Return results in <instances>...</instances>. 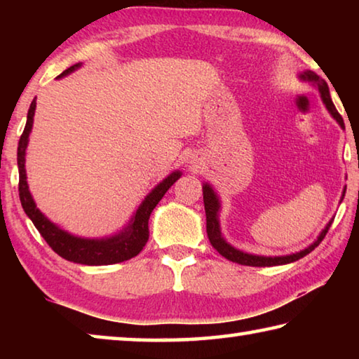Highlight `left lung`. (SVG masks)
I'll return each instance as SVG.
<instances>
[{"label":"left lung","mask_w":359,"mask_h":359,"mask_svg":"<svg viewBox=\"0 0 359 359\" xmlns=\"http://www.w3.org/2000/svg\"><path fill=\"white\" fill-rule=\"evenodd\" d=\"M301 77L309 79V81H312V82L318 85L321 98H323V102L326 104L327 111H330L332 117L339 121V125L342 126V128H345L342 115L337 112L336 106H334V102H332L331 96H330V88H327V83L323 81V79H320L317 74H313L312 71L304 72ZM344 194H345V191H344ZM203 198H204V209H205V222H208V223H205V228H208V236H209V241H210L212 247H214L215 250L222 255V257H224L229 261H233V263L242 264V266L266 267V266L288 264V263H293V261L301 259V258L306 257V255L311 253L315 247L320 245V242L325 239L327 229H330L331 223H332V220L327 223L326 228L321 231V234L318 236V239L315 241L311 247L304 248L302 252L287 255V257H257V255H248V253L236 250V248H233L229 244L224 242V239L222 238V234H220V224H218V218H217V212H218V209H220V204H218V199L215 196V193L209 185L203 187Z\"/></svg>","instance_id":"left-lung-1"}]
</instances>
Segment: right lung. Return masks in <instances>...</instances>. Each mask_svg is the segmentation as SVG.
Returning <instances> with one entry per match:
<instances>
[{
    "label": "right lung",
    "instance_id": "add662e5",
    "mask_svg": "<svg viewBox=\"0 0 359 359\" xmlns=\"http://www.w3.org/2000/svg\"><path fill=\"white\" fill-rule=\"evenodd\" d=\"M79 65L71 66L63 71L58 77H63L74 71ZM36 109V98L33 100L32 106L28 109L27 125L23 130L19 147H17V165H19V196L22 208L25 214L32 218L36 229L44 238V241L52 248L53 252L60 257L74 261L79 264L88 266H101V264H115L126 261L137 253H141L144 245L149 241V218L155 205L160 203V199L165 196V193L171 188L175 180L180 177V172H172L168 179H165L151 191L147 198L144 199L141 208L136 210V215L125 233H121L111 239H81L74 238L63 229L57 228L55 224L50 223L47 218L41 214L39 209L36 208L32 194L28 191L27 174H25V150L28 144V136L33 126V115Z\"/></svg>",
    "mask_w": 359,
    "mask_h": 359
}]
</instances>
